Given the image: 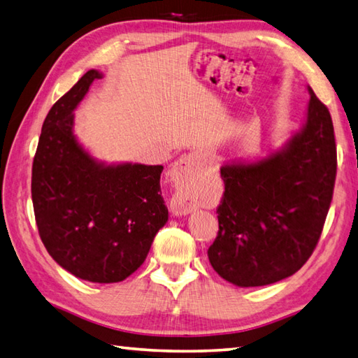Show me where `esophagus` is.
<instances>
[{
	"instance_id": "34e87169",
	"label": "esophagus",
	"mask_w": 358,
	"mask_h": 358,
	"mask_svg": "<svg viewBox=\"0 0 358 358\" xmlns=\"http://www.w3.org/2000/svg\"><path fill=\"white\" fill-rule=\"evenodd\" d=\"M207 152L202 150H196L188 152L185 156H182L178 160L176 166H174V178H176V182H179L182 185L188 184V182L194 178V174L198 173L201 166L207 162ZM170 210L173 215L184 216L192 213L194 210V203L185 192H178L174 193L171 198Z\"/></svg>"
}]
</instances>
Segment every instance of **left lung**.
I'll use <instances>...</instances> for the list:
<instances>
[{
	"mask_svg": "<svg viewBox=\"0 0 358 358\" xmlns=\"http://www.w3.org/2000/svg\"><path fill=\"white\" fill-rule=\"evenodd\" d=\"M301 127L266 157L222 164L220 231L208 249L217 275L258 287L300 271L322 235L332 201L337 148L327 108L308 86Z\"/></svg>",
	"mask_w": 358,
	"mask_h": 358,
	"instance_id": "obj_1",
	"label": "left lung"
}]
</instances>
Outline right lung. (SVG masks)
Segmentation results:
<instances>
[{
	"mask_svg": "<svg viewBox=\"0 0 358 358\" xmlns=\"http://www.w3.org/2000/svg\"><path fill=\"white\" fill-rule=\"evenodd\" d=\"M101 77L87 71L48 113L32 165V202L40 238L58 266L85 281L119 282L142 266L169 208L162 165L106 164L74 134V111Z\"/></svg>",
	"mask_w": 358,
	"mask_h": 358,
	"instance_id": "obj_1",
	"label": "right lung"
}]
</instances>
